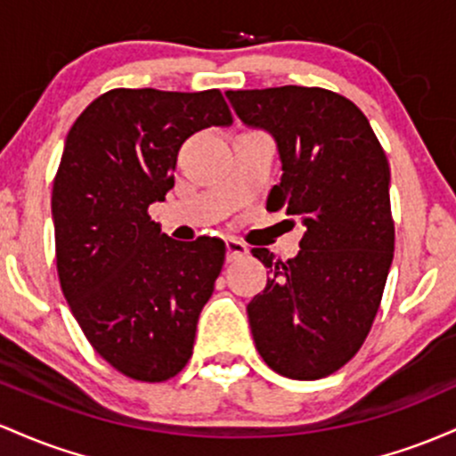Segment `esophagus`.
I'll use <instances>...</instances> for the list:
<instances>
[{"label":"esophagus","instance_id":"obj_1","mask_svg":"<svg viewBox=\"0 0 456 456\" xmlns=\"http://www.w3.org/2000/svg\"><path fill=\"white\" fill-rule=\"evenodd\" d=\"M245 254H248V245L237 241V239H228V241H226V260H228V263L241 260Z\"/></svg>","mask_w":456,"mask_h":456}]
</instances>
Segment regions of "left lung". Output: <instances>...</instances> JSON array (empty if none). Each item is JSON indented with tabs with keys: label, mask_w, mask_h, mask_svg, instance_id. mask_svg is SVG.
Returning <instances> with one entry per match:
<instances>
[{
	"label": "left lung",
	"mask_w": 456,
	"mask_h": 456,
	"mask_svg": "<svg viewBox=\"0 0 456 456\" xmlns=\"http://www.w3.org/2000/svg\"><path fill=\"white\" fill-rule=\"evenodd\" d=\"M226 96L243 125L278 146L282 178L267 208L304 228L286 263L252 249L271 269L248 304L256 349L280 375L321 379L360 351L379 310L394 256L390 166L368 118L336 92L282 86Z\"/></svg>",
	"instance_id": "8db88e82"
}]
</instances>
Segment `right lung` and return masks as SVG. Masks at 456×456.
<instances>
[{"mask_svg": "<svg viewBox=\"0 0 456 456\" xmlns=\"http://www.w3.org/2000/svg\"><path fill=\"white\" fill-rule=\"evenodd\" d=\"M228 125L219 90L116 88L66 135L51 193L60 284L90 345L131 379L166 381L191 357L226 245L174 241L148 207L174 187L183 142Z\"/></svg>", "mask_w": 456, "mask_h": 456, "instance_id": "right-lung-1", "label": "right lung"}]
</instances>
